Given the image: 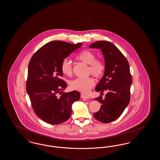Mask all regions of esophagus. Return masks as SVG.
I'll use <instances>...</instances> for the list:
<instances>
[{
    "label": "esophagus",
    "instance_id": "1",
    "mask_svg": "<svg viewBox=\"0 0 160 160\" xmlns=\"http://www.w3.org/2000/svg\"><path fill=\"white\" fill-rule=\"evenodd\" d=\"M81 98H82V99H84V100H87V99H89V98H90V97H88V96H86V95H84V94H82L81 95Z\"/></svg>",
    "mask_w": 160,
    "mask_h": 160
}]
</instances>
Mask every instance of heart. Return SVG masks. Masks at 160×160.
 I'll list each match as a JSON object with an SVG mask.
<instances>
[{
	"mask_svg": "<svg viewBox=\"0 0 160 160\" xmlns=\"http://www.w3.org/2000/svg\"><path fill=\"white\" fill-rule=\"evenodd\" d=\"M76 58L82 63L89 65L88 71L96 78L102 77L105 72V65L101 60H96V55L92 52L84 50L81 51L76 56ZM61 70L67 76H71L73 73L72 64L65 59L61 64ZM95 84L94 80L92 78H77L70 82V87L78 92L87 93L93 87Z\"/></svg>",
	"mask_w": 160,
	"mask_h": 160,
	"instance_id": "heart-1",
	"label": "heart"
}]
</instances>
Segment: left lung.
I'll use <instances>...</instances> for the list:
<instances>
[{
	"mask_svg": "<svg viewBox=\"0 0 160 160\" xmlns=\"http://www.w3.org/2000/svg\"><path fill=\"white\" fill-rule=\"evenodd\" d=\"M89 48L100 49L105 61V72L95 90L101 94L94 100L102 104L99 111L93 114L100 122L108 123L117 120L125 110L130 100L132 83L129 64L116 46L110 42L98 41L91 44Z\"/></svg>",
	"mask_w": 160,
	"mask_h": 160,
	"instance_id": "8db88e82",
	"label": "left lung"
}]
</instances>
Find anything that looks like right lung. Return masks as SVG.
Listing matches in <instances>:
<instances>
[{
    "label": "right lung",
    "instance_id": "add662e5",
    "mask_svg": "<svg viewBox=\"0 0 160 160\" xmlns=\"http://www.w3.org/2000/svg\"><path fill=\"white\" fill-rule=\"evenodd\" d=\"M82 45L50 42L39 48L30 59L26 91L36 114L50 124L67 121L72 114V105L80 98V92L75 90L62 94L67 83L60 78L64 59ZM58 93L61 95L59 97Z\"/></svg>",
    "mask_w": 160,
    "mask_h": 160
}]
</instances>
